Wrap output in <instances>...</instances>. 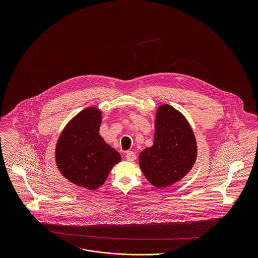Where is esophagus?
Masks as SVG:
<instances>
[{
    "mask_svg": "<svg viewBox=\"0 0 258 258\" xmlns=\"http://www.w3.org/2000/svg\"><path fill=\"white\" fill-rule=\"evenodd\" d=\"M125 157H126L127 161L133 162L136 159V154L134 152H132V151H128V152H126V156Z\"/></svg>",
    "mask_w": 258,
    "mask_h": 258,
    "instance_id": "34e87169",
    "label": "esophagus"
}]
</instances>
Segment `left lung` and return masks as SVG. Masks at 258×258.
Listing matches in <instances>:
<instances>
[{
  "label": "left lung",
  "mask_w": 258,
  "mask_h": 258,
  "mask_svg": "<svg viewBox=\"0 0 258 258\" xmlns=\"http://www.w3.org/2000/svg\"><path fill=\"white\" fill-rule=\"evenodd\" d=\"M197 152L194 132L183 114L163 104L156 114L153 146L140 153L139 164L151 184L167 187L190 171Z\"/></svg>",
  "instance_id": "1"
}]
</instances>
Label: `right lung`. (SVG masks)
Returning <instances> with one entry per match:
<instances>
[{"mask_svg": "<svg viewBox=\"0 0 258 258\" xmlns=\"http://www.w3.org/2000/svg\"><path fill=\"white\" fill-rule=\"evenodd\" d=\"M101 111L88 107L67 125L57 140L55 162L60 173L73 184L96 189L106 181L120 154L99 135Z\"/></svg>", "mask_w": 258, "mask_h": 258, "instance_id": "1", "label": "right lung"}]
</instances>
